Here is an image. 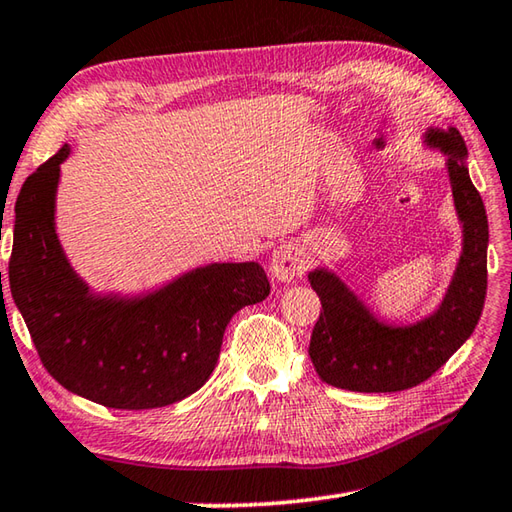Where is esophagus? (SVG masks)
Wrapping results in <instances>:
<instances>
[{"label":"esophagus","mask_w":512,"mask_h":512,"mask_svg":"<svg viewBox=\"0 0 512 512\" xmlns=\"http://www.w3.org/2000/svg\"><path fill=\"white\" fill-rule=\"evenodd\" d=\"M306 268V257L302 253V248L288 241V244L275 248L271 255V262H268V271H271V277L277 282L288 284L293 282L297 275H302Z\"/></svg>","instance_id":"1"}]
</instances>
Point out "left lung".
<instances>
[{
    "mask_svg": "<svg viewBox=\"0 0 512 512\" xmlns=\"http://www.w3.org/2000/svg\"><path fill=\"white\" fill-rule=\"evenodd\" d=\"M423 145L445 159L461 253L448 288L432 313L414 322L380 318L329 266L309 271L322 302L309 356L327 385L349 392H403L430 378L466 342L483 311L488 286V217L470 181L468 150L454 127H427Z\"/></svg>",
    "mask_w": 512,
    "mask_h": 512,
    "instance_id": "obj_1",
    "label": "left lung"
}]
</instances>
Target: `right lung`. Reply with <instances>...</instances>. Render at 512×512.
Masks as SVG:
<instances>
[{"label": "right lung", "mask_w": 512, "mask_h": 512, "mask_svg": "<svg viewBox=\"0 0 512 512\" xmlns=\"http://www.w3.org/2000/svg\"><path fill=\"white\" fill-rule=\"evenodd\" d=\"M71 145L24 181L8 280L44 367L87 401L152 410L210 378L232 315L271 293L257 262H212L138 293L96 291L71 266L55 226L60 165Z\"/></svg>", "instance_id": "1"}]
</instances>
